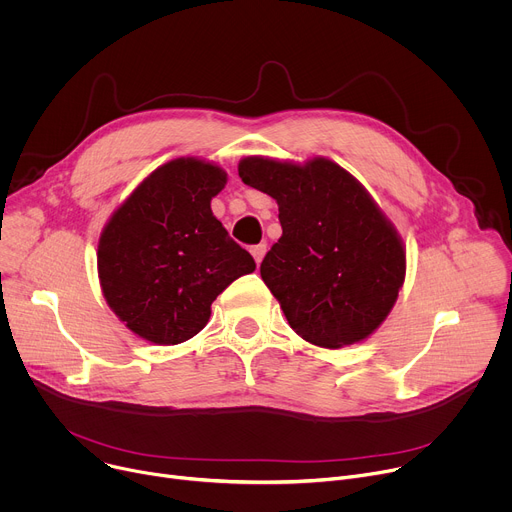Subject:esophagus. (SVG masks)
Segmentation results:
<instances>
[{
	"label": "esophagus",
	"mask_w": 512,
	"mask_h": 512,
	"mask_svg": "<svg viewBox=\"0 0 512 512\" xmlns=\"http://www.w3.org/2000/svg\"><path fill=\"white\" fill-rule=\"evenodd\" d=\"M265 253H267V247H265V245H255V247H251V255H253V259H255L257 265L263 261Z\"/></svg>",
	"instance_id": "34e87169"
}]
</instances>
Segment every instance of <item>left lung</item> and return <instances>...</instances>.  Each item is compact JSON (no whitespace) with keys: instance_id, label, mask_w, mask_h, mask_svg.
I'll return each instance as SVG.
<instances>
[{"instance_id":"8db88e82","label":"left lung","mask_w":512,"mask_h":512,"mask_svg":"<svg viewBox=\"0 0 512 512\" xmlns=\"http://www.w3.org/2000/svg\"><path fill=\"white\" fill-rule=\"evenodd\" d=\"M239 176L279 206L283 235L265 255L261 279L289 326L322 348L367 340L405 281L403 241L367 188L328 158L249 156Z\"/></svg>"}]
</instances>
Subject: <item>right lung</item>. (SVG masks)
<instances>
[{
	"label": "right lung",
	"instance_id": "add662e5",
	"mask_svg": "<svg viewBox=\"0 0 512 512\" xmlns=\"http://www.w3.org/2000/svg\"><path fill=\"white\" fill-rule=\"evenodd\" d=\"M225 184L221 166L176 158L145 178L103 227V296L139 338L186 342L206 326L216 296L255 271L253 257L210 210Z\"/></svg>",
	"mask_w": 512,
	"mask_h": 512
}]
</instances>
